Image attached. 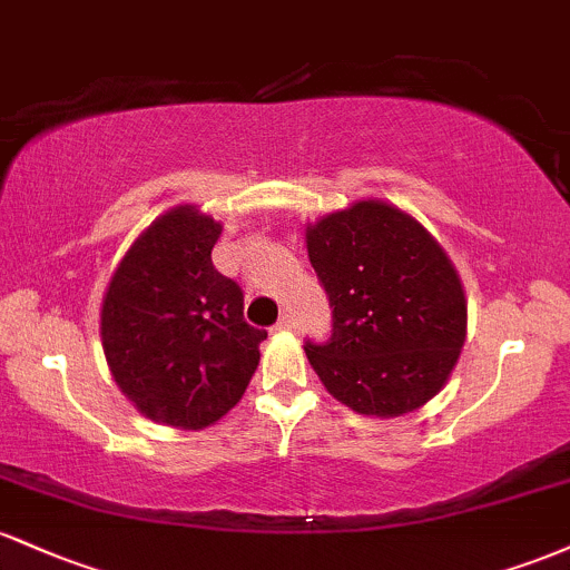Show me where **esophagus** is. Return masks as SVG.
<instances>
[{"label":"esophagus","mask_w":570,"mask_h":570,"mask_svg":"<svg viewBox=\"0 0 570 570\" xmlns=\"http://www.w3.org/2000/svg\"><path fill=\"white\" fill-rule=\"evenodd\" d=\"M276 330H278V332H292V330H297V322H294L292 313H286V316H281V318H278Z\"/></svg>","instance_id":"obj_1"}]
</instances>
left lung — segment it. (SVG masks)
I'll return each mask as SVG.
<instances>
[{"mask_svg":"<svg viewBox=\"0 0 570 570\" xmlns=\"http://www.w3.org/2000/svg\"><path fill=\"white\" fill-rule=\"evenodd\" d=\"M305 244L332 305V337L305 343L324 389L372 417L440 394L466 340V294L440 240L394 203L367 198L307 225Z\"/></svg>","mask_w":570,"mask_h":570,"instance_id":"1","label":"left lung"}]
</instances>
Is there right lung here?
I'll return each mask as SVG.
<instances>
[{
    "instance_id": "1",
    "label": "right lung",
    "mask_w": 570,
    "mask_h": 570,
    "mask_svg": "<svg viewBox=\"0 0 570 570\" xmlns=\"http://www.w3.org/2000/svg\"><path fill=\"white\" fill-rule=\"evenodd\" d=\"M222 222L181 203L115 267L101 345L117 389L149 421L198 431L244 396L267 332L244 322V294L212 263Z\"/></svg>"
}]
</instances>
